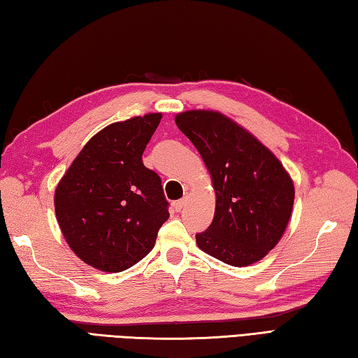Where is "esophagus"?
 Segmentation results:
<instances>
[{"label":"esophagus","instance_id":"esophagus-1","mask_svg":"<svg viewBox=\"0 0 358 358\" xmlns=\"http://www.w3.org/2000/svg\"><path fill=\"white\" fill-rule=\"evenodd\" d=\"M185 202H187V199H180V201H176V202H173V207H174V210H176V211H180L182 208H184V206H185Z\"/></svg>","mask_w":358,"mask_h":358}]
</instances>
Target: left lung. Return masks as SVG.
<instances>
[{
	"mask_svg": "<svg viewBox=\"0 0 358 358\" xmlns=\"http://www.w3.org/2000/svg\"><path fill=\"white\" fill-rule=\"evenodd\" d=\"M174 122L198 150L216 194L213 222L196 235V244L233 267L261 261L290 221V174L259 138L220 111L189 109Z\"/></svg>",
	"mask_w": 358,
	"mask_h": 358,
	"instance_id": "8db88e82",
	"label": "left lung"
}]
</instances>
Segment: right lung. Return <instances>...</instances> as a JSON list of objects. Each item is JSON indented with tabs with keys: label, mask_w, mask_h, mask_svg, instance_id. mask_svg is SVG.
Listing matches in <instances>:
<instances>
[{
	"label": "right lung",
	"mask_w": 358,
	"mask_h": 358,
	"mask_svg": "<svg viewBox=\"0 0 358 358\" xmlns=\"http://www.w3.org/2000/svg\"><path fill=\"white\" fill-rule=\"evenodd\" d=\"M160 119L162 113H150L99 131L55 188V216L64 239L97 271L117 273L137 264L169 220L162 182L142 162Z\"/></svg>",
	"instance_id": "right-lung-1"
}]
</instances>
